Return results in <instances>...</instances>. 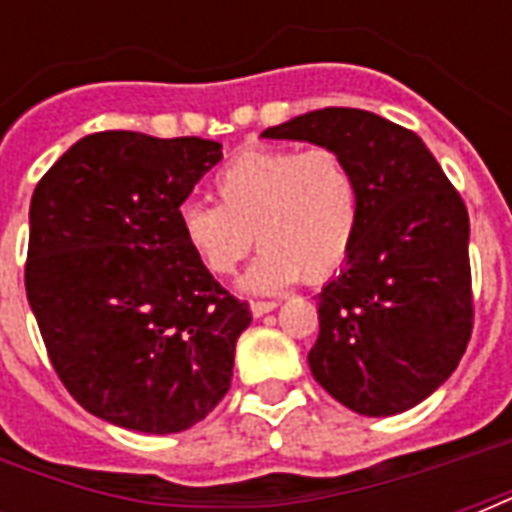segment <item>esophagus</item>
I'll return each instance as SVG.
<instances>
[{"mask_svg":"<svg viewBox=\"0 0 512 512\" xmlns=\"http://www.w3.org/2000/svg\"><path fill=\"white\" fill-rule=\"evenodd\" d=\"M249 310H252L255 318H260V315H266V312L277 310V301H252V304H249Z\"/></svg>","mask_w":512,"mask_h":512,"instance_id":"esophagus-1","label":"esophagus"}]
</instances>
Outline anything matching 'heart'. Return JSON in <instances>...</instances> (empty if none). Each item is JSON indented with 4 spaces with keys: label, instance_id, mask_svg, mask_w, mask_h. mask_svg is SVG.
Instances as JSON below:
<instances>
[{
    "label": "heart",
    "instance_id": "obj_1",
    "mask_svg": "<svg viewBox=\"0 0 512 512\" xmlns=\"http://www.w3.org/2000/svg\"><path fill=\"white\" fill-rule=\"evenodd\" d=\"M219 205L189 200L178 230L213 277H230L252 246L263 252L244 285L277 293L301 277L323 282L343 266L359 230V180L332 147H252L216 175Z\"/></svg>",
    "mask_w": 512,
    "mask_h": 512
}]
</instances>
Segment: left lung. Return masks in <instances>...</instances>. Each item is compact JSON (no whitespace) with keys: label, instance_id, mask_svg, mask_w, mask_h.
Returning a JSON list of instances; mask_svg holds the SVG:
<instances>
[{"label":"left lung","instance_id":"left-lung-1","mask_svg":"<svg viewBox=\"0 0 512 512\" xmlns=\"http://www.w3.org/2000/svg\"><path fill=\"white\" fill-rule=\"evenodd\" d=\"M348 158L359 230L345 268L318 293L315 381L343 406L392 417L436 392L474 326L469 213L414 131L365 109L326 106L266 128Z\"/></svg>","mask_w":512,"mask_h":512}]
</instances>
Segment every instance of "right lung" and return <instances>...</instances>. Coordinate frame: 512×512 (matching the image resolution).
<instances>
[{
  "label": "right lung",
  "instance_id": "obj_1",
  "mask_svg": "<svg viewBox=\"0 0 512 512\" xmlns=\"http://www.w3.org/2000/svg\"><path fill=\"white\" fill-rule=\"evenodd\" d=\"M219 161L222 145L200 136L101 131L35 186L29 307L65 389L112 425L180 433L230 389L252 312L178 230V208Z\"/></svg>",
  "mask_w": 512,
  "mask_h": 512
}]
</instances>
